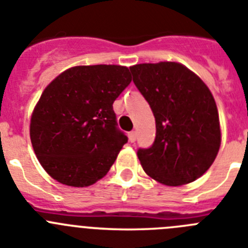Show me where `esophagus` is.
<instances>
[{
    "label": "esophagus",
    "mask_w": 248,
    "mask_h": 248,
    "mask_svg": "<svg viewBox=\"0 0 248 248\" xmlns=\"http://www.w3.org/2000/svg\"><path fill=\"white\" fill-rule=\"evenodd\" d=\"M128 137L129 140H130V143H134L135 139H137V133L135 131H130V133H128Z\"/></svg>",
    "instance_id": "esophagus-1"
}]
</instances>
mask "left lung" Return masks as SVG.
Wrapping results in <instances>:
<instances>
[{"instance_id":"left-lung-1","label":"left lung","mask_w":248,"mask_h":248,"mask_svg":"<svg viewBox=\"0 0 248 248\" xmlns=\"http://www.w3.org/2000/svg\"><path fill=\"white\" fill-rule=\"evenodd\" d=\"M130 72L156 125L153 145L138 149L144 171L168 186L195 181L212 165L221 144L211 92L196 74L175 62L137 64Z\"/></svg>"}]
</instances>
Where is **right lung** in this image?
I'll return each mask as SVG.
<instances>
[{
    "mask_svg": "<svg viewBox=\"0 0 248 248\" xmlns=\"http://www.w3.org/2000/svg\"><path fill=\"white\" fill-rule=\"evenodd\" d=\"M122 65H80L59 74L42 93L31 119L39 163L59 183L89 186L109 171L128 137L113 103L130 84Z\"/></svg>",
    "mask_w": 248,
    "mask_h": 248,
    "instance_id": "obj_1",
    "label": "right lung"
}]
</instances>
